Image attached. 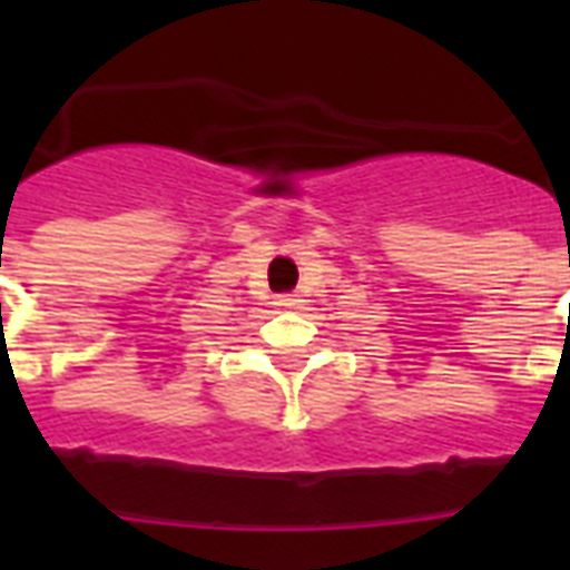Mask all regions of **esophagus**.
<instances>
[{
	"label": "esophagus",
	"mask_w": 570,
	"mask_h": 570,
	"mask_svg": "<svg viewBox=\"0 0 570 570\" xmlns=\"http://www.w3.org/2000/svg\"><path fill=\"white\" fill-rule=\"evenodd\" d=\"M275 304L281 311H295V307H298V298H295V295H277Z\"/></svg>",
	"instance_id": "1"
}]
</instances>
